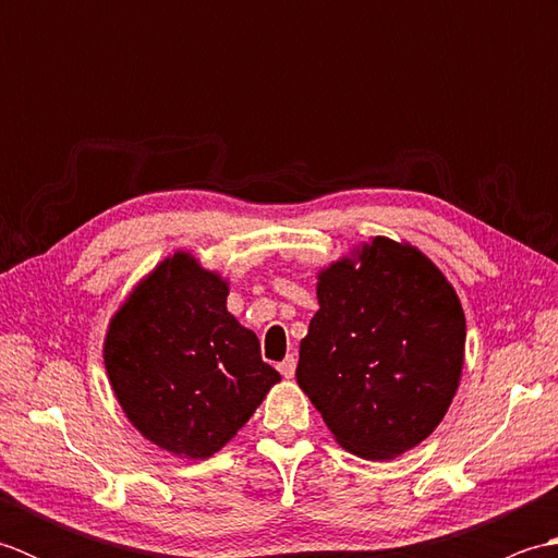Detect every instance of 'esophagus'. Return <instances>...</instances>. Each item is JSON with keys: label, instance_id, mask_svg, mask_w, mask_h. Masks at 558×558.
Listing matches in <instances>:
<instances>
[{"label": "esophagus", "instance_id": "obj_1", "mask_svg": "<svg viewBox=\"0 0 558 558\" xmlns=\"http://www.w3.org/2000/svg\"><path fill=\"white\" fill-rule=\"evenodd\" d=\"M278 369H280V374L286 376V378H292V376H294V369H298V360H294L292 354H290V357H286V360H282V362L278 364Z\"/></svg>", "mask_w": 558, "mask_h": 558}]
</instances>
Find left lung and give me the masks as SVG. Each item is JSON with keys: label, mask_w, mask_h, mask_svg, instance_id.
I'll list each match as a JSON object with an SVG mask.
<instances>
[{"label": "left lung", "mask_w": 558, "mask_h": 558, "mask_svg": "<svg viewBox=\"0 0 558 558\" xmlns=\"http://www.w3.org/2000/svg\"><path fill=\"white\" fill-rule=\"evenodd\" d=\"M316 300L298 384L338 446L364 460L420 446L446 417L465 364L456 288L417 246L378 234L318 268Z\"/></svg>", "instance_id": "left-lung-1"}]
</instances>
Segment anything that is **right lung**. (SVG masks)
<instances>
[{"mask_svg": "<svg viewBox=\"0 0 558 558\" xmlns=\"http://www.w3.org/2000/svg\"><path fill=\"white\" fill-rule=\"evenodd\" d=\"M230 280L177 248L110 318L102 362L134 429L177 458L228 446L280 384L254 330L228 312Z\"/></svg>", "mask_w": 558, "mask_h": 558, "instance_id": "1", "label": "right lung"}]
</instances>
